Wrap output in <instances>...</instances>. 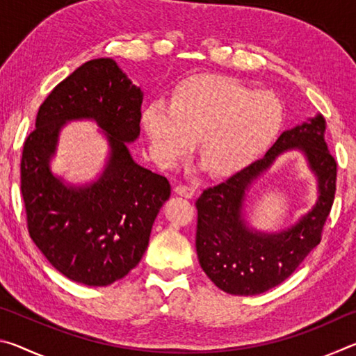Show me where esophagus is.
Segmentation results:
<instances>
[{
    "label": "esophagus",
    "mask_w": 356,
    "mask_h": 356,
    "mask_svg": "<svg viewBox=\"0 0 356 356\" xmlns=\"http://www.w3.org/2000/svg\"><path fill=\"white\" fill-rule=\"evenodd\" d=\"M174 191H176V195L186 197V200H191V197L195 196V188L188 185H177L176 188H174Z\"/></svg>",
    "instance_id": "esophagus-1"
}]
</instances>
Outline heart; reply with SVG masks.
Instances as JSON below:
<instances>
[{
    "mask_svg": "<svg viewBox=\"0 0 356 356\" xmlns=\"http://www.w3.org/2000/svg\"><path fill=\"white\" fill-rule=\"evenodd\" d=\"M282 120L284 106L273 92H254L220 75L190 78L170 106L155 102L143 113L156 163L176 166L197 140L204 165L220 177L251 165L278 135Z\"/></svg>",
    "mask_w": 356,
    "mask_h": 356,
    "instance_id": "heart-1",
    "label": "heart"
}]
</instances>
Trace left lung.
<instances>
[{
    "instance_id": "8db88e82",
    "label": "left lung",
    "mask_w": 356,
    "mask_h": 356,
    "mask_svg": "<svg viewBox=\"0 0 356 356\" xmlns=\"http://www.w3.org/2000/svg\"><path fill=\"white\" fill-rule=\"evenodd\" d=\"M322 114L282 131L262 159L197 197L196 252L213 284L231 295H257L287 280L321 243L336 191V161L325 143ZM298 149L318 184L314 207L292 227L275 233L256 229L245 218L252 185L277 156Z\"/></svg>"
}]
</instances>
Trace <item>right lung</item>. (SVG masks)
Returning <instances> with one entry per match:
<instances>
[{
    "instance_id": "right-lung-1",
    "label": "right lung",
    "mask_w": 356,
    "mask_h": 356,
    "mask_svg": "<svg viewBox=\"0 0 356 356\" xmlns=\"http://www.w3.org/2000/svg\"><path fill=\"white\" fill-rule=\"evenodd\" d=\"M143 97L114 59H92L48 94L23 146L29 236L59 273L84 286L113 284L140 264L171 196L168 179L138 165L129 150L140 138ZM74 120H92L108 144L104 170L83 186L51 170L60 130Z\"/></svg>"
}]
</instances>
